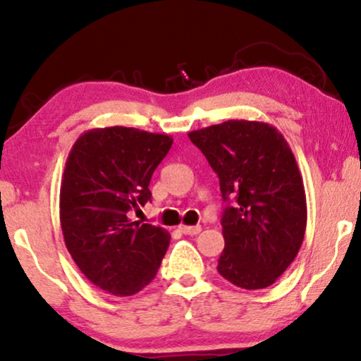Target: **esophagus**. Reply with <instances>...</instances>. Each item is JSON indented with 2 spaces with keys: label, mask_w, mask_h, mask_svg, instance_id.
<instances>
[{
  "label": "esophagus",
  "mask_w": 361,
  "mask_h": 361,
  "mask_svg": "<svg viewBox=\"0 0 361 361\" xmlns=\"http://www.w3.org/2000/svg\"><path fill=\"white\" fill-rule=\"evenodd\" d=\"M180 231L183 234H188V236H196V234L201 231V226H180Z\"/></svg>",
  "instance_id": "34e87169"
}]
</instances>
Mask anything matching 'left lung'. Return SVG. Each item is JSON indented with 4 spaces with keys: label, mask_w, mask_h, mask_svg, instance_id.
I'll list each match as a JSON object with an SVG mask.
<instances>
[{
    "label": "left lung",
    "mask_w": 361,
    "mask_h": 361,
    "mask_svg": "<svg viewBox=\"0 0 361 361\" xmlns=\"http://www.w3.org/2000/svg\"><path fill=\"white\" fill-rule=\"evenodd\" d=\"M188 137L229 203L218 272L241 289H266L295 259L307 226L304 181L289 143L274 125L256 120H228Z\"/></svg>",
    "instance_id": "1"
}]
</instances>
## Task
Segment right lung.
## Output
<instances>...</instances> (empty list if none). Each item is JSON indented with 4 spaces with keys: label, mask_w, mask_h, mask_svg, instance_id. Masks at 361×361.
I'll use <instances>...</instances> for the list:
<instances>
[{
    "label": "right lung",
    "mask_w": 361,
    "mask_h": 361,
    "mask_svg": "<svg viewBox=\"0 0 361 361\" xmlns=\"http://www.w3.org/2000/svg\"><path fill=\"white\" fill-rule=\"evenodd\" d=\"M173 138L128 127L92 128L72 145L62 175V236L80 272L109 294L127 297L155 279L170 234L128 218L152 200L153 171Z\"/></svg>",
    "instance_id": "obj_1"
}]
</instances>
